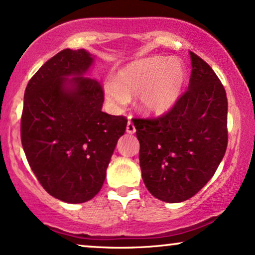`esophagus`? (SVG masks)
<instances>
[{
	"instance_id": "obj_1",
	"label": "esophagus",
	"mask_w": 255,
	"mask_h": 255,
	"mask_svg": "<svg viewBox=\"0 0 255 255\" xmlns=\"http://www.w3.org/2000/svg\"><path fill=\"white\" fill-rule=\"evenodd\" d=\"M126 129H127V133H128V134H134L135 131H136V128H135L134 124H133V122H131L130 120L128 121L127 128H126Z\"/></svg>"
}]
</instances>
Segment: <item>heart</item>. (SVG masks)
Here are the masks:
<instances>
[{
  "label": "heart",
  "mask_w": 255,
  "mask_h": 255,
  "mask_svg": "<svg viewBox=\"0 0 255 255\" xmlns=\"http://www.w3.org/2000/svg\"><path fill=\"white\" fill-rule=\"evenodd\" d=\"M186 70L181 60L151 56L122 66L114 80L104 85L112 107H121L137 97V107L151 118L164 117L177 106L184 93Z\"/></svg>",
  "instance_id": "b5f03b06"
}]
</instances>
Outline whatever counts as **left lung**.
<instances>
[{"mask_svg":"<svg viewBox=\"0 0 255 255\" xmlns=\"http://www.w3.org/2000/svg\"><path fill=\"white\" fill-rule=\"evenodd\" d=\"M189 90L170 113L135 119L142 179L155 198H191L218 168L227 147V98L213 70L190 52Z\"/></svg>","mask_w":255,"mask_h":255,"instance_id":"1","label":"left lung"}]
</instances>
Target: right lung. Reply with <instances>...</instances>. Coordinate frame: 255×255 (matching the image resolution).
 Returning a JSON list of instances; mask_svg holds the SVG:
<instances>
[{
    "label": "right lung",
    "instance_id": "obj_1",
    "mask_svg": "<svg viewBox=\"0 0 255 255\" xmlns=\"http://www.w3.org/2000/svg\"><path fill=\"white\" fill-rule=\"evenodd\" d=\"M94 57L65 49L47 60L24 93L21 138L30 168L59 201L92 199L125 134L127 120L104 113V92L87 77Z\"/></svg>",
    "mask_w": 255,
    "mask_h": 255
}]
</instances>
